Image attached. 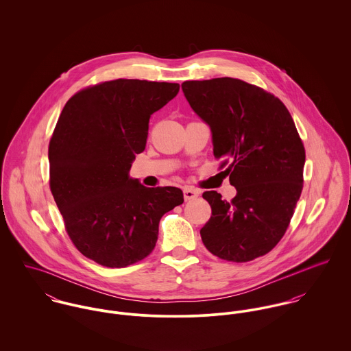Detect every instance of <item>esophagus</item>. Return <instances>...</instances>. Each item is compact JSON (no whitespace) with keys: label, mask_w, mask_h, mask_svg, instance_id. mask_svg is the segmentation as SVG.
I'll use <instances>...</instances> for the list:
<instances>
[{"label":"esophagus","mask_w":351,"mask_h":351,"mask_svg":"<svg viewBox=\"0 0 351 351\" xmlns=\"http://www.w3.org/2000/svg\"><path fill=\"white\" fill-rule=\"evenodd\" d=\"M199 197V192L192 188H184V199L185 201L195 200Z\"/></svg>","instance_id":"34e87169"}]
</instances>
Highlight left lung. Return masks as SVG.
I'll return each mask as SVG.
<instances>
[{
	"label": "left lung",
	"mask_w": 351,
	"mask_h": 351,
	"mask_svg": "<svg viewBox=\"0 0 351 351\" xmlns=\"http://www.w3.org/2000/svg\"><path fill=\"white\" fill-rule=\"evenodd\" d=\"M182 92L210 128L213 155L231 160L226 171L237 189L231 201L215 191L202 195L212 208L202 243L231 262L265 255L284 237L302 189L305 151L289 110L230 77L186 81Z\"/></svg>",
	"instance_id": "left-lung-1"
}]
</instances>
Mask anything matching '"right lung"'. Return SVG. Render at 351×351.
Returning a JSON list of instances; mask_svg holds the SVG:
<instances>
[{"label": "right lung", "instance_id": "1", "mask_svg": "<svg viewBox=\"0 0 351 351\" xmlns=\"http://www.w3.org/2000/svg\"><path fill=\"white\" fill-rule=\"evenodd\" d=\"M178 90V84L120 78L78 92L59 116L49 147L51 193L75 247L102 266L146 258L160 217L184 202L178 188H147L130 177L151 114Z\"/></svg>", "mask_w": 351, "mask_h": 351}]
</instances>
